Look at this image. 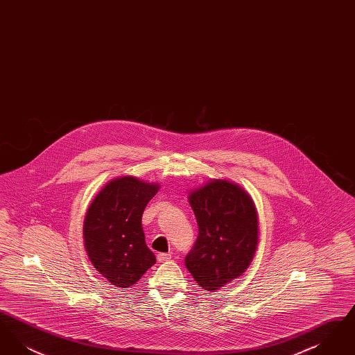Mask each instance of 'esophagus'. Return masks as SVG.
I'll use <instances>...</instances> for the list:
<instances>
[{"label": "esophagus", "mask_w": 355, "mask_h": 355, "mask_svg": "<svg viewBox=\"0 0 355 355\" xmlns=\"http://www.w3.org/2000/svg\"><path fill=\"white\" fill-rule=\"evenodd\" d=\"M157 259H158V262H165V261H169V259H171V254H169V253L157 254Z\"/></svg>", "instance_id": "1"}]
</instances>
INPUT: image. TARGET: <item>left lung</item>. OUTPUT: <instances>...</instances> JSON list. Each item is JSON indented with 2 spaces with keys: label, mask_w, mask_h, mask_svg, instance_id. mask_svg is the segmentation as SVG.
<instances>
[{
  "label": "left lung",
  "mask_w": 355,
  "mask_h": 355,
  "mask_svg": "<svg viewBox=\"0 0 355 355\" xmlns=\"http://www.w3.org/2000/svg\"><path fill=\"white\" fill-rule=\"evenodd\" d=\"M187 198L200 233L186 268L200 286L216 291L253 261L259 238L257 209L249 193L227 180H210Z\"/></svg>",
  "instance_id": "8db88e82"
}]
</instances>
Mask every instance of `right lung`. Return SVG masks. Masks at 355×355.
Listing matches in <instances>:
<instances>
[{"instance_id": "obj_1", "label": "right lung", "mask_w": 355, "mask_h": 355, "mask_svg": "<svg viewBox=\"0 0 355 355\" xmlns=\"http://www.w3.org/2000/svg\"><path fill=\"white\" fill-rule=\"evenodd\" d=\"M158 190L155 182L117 177L105 184L86 210L85 250L94 269L114 286H133L155 263L145 242L142 214Z\"/></svg>"}]
</instances>
